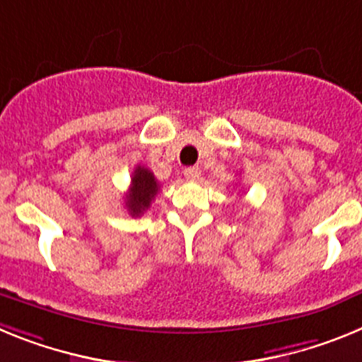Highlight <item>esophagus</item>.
Listing matches in <instances>:
<instances>
[{
    "label": "esophagus",
    "instance_id": "esophagus-1",
    "mask_svg": "<svg viewBox=\"0 0 362 362\" xmlns=\"http://www.w3.org/2000/svg\"><path fill=\"white\" fill-rule=\"evenodd\" d=\"M184 177L187 178V180H197V178L200 177V169L199 168H185Z\"/></svg>",
    "mask_w": 362,
    "mask_h": 362
}]
</instances>
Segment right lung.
Returning a JSON list of instances; mask_svg holds the SVG:
<instances>
[{
  "mask_svg": "<svg viewBox=\"0 0 362 362\" xmlns=\"http://www.w3.org/2000/svg\"><path fill=\"white\" fill-rule=\"evenodd\" d=\"M158 189L160 184L155 175L144 165H136L133 177H131V187L125 194V207H127L129 215L140 216L144 211H147Z\"/></svg>",
  "mask_w": 362,
  "mask_h": 362,
  "instance_id": "obj_1",
  "label": "right lung"
}]
</instances>
